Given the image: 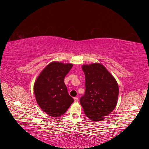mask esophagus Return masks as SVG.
<instances>
[{
  "instance_id": "34e87169",
  "label": "esophagus",
  "mask_w": 149,
  "mask_h": 149,
  "mask_svg": "<svg viewBox=\"0 0 149 149\" xmlns=\"http://www.w3.org/2000/svg\"><path fill=\"white\" fill-rule=\"evenodd\" d=\"M74 99L75 102H78V100H79V98H78V97H74Z\"/></svg>"
}]
</instances>
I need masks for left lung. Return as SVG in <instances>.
I'll return each instance as SVG.
<instances>
[{
	"label": "left lung",
	"instance_id": "left-lung-1",
	"mask_svg": "<svg viewBox=\"0 0 149 149\" xmlns=\"http://www.w3.org/2000/svg\"><path fill=\"white\" fill-rule=\"evenodd\" d=\"M85 93L80 103L88 118L100 121L115 108L118 97V85L115 79L100 63L84 65Z\"/></svg>",
	"mask_w": 149,
	"mask_h": 149
}]
</instances>
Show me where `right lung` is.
<instances>
[{"label": "right lung", "mask_w": 149, "mask_h": 149, "mask_svg": "<svg viewBox=\"0 0 149 149\" xmlns=\"http://www.w3.org/2000/svg\"><path fill=\"white\" fill-rule=\"evenodd\" d=\"M72 66L71 63H50L34 83L36 102L42 110L50 116L58 117L63 115L74 102L64 82Z\"/></svg>", "instance_id": "obj_1"}]
</instances>
